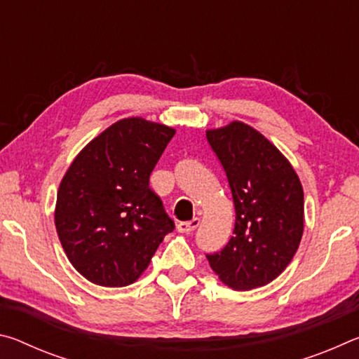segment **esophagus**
Instances as JSON below:
<instances>
[{"instance_id":"1","label":"esophagus","mask_w":359,"mask_h":359,"mask_svg":"<svg viewBox=\"0 0 359 359\" xmlns=\"http://www.w3.org/2000/svg\"><path fill=\"white\" fill-rule=\"evenodd\" d=\"M199 226V218H193L190 222H180L177 223L179 233H191Z\"/></svg>"}]
</instances>
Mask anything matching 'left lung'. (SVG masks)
Listing matches in <instances>:
<instances>
[{
  "mask_svg": "<svg viewBox=\"0 0 359 359\" xmlns=\"http://www.w3.org/2000/svg\"><path fill=\"white\" fill-rule=\"evenodd\" d=\"M233 194L234 233L222 252L205 255L229 288L247 291L274 280L291 263L304 231L301 180L280 150L234 120L208 130Z\"/></svg>",
  "mask_w": 359,
  "mask_h": 359,
  "instance_id": "8db88e82",
  "label": "left lung"
}]
</instances>
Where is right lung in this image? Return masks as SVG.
Instances as JSON below:
<instances>
[{"instance_id": "obj_1", "label": "right lung", "mask_w": 359, "mask_h": 359, "mask_svg": "<svg viewBox=\"0 0 359 359\" xmlns=\"http://www.w3.org/2000/svg\"><path fill=\"white\" fill-rule=\"evenodd\" d=\"M175 135L142 117L115 121L92 139L60 182L58 239L79 274L101 287H126L147 269L174 222L149 177Z\"/></svg>"}]
</instances>
